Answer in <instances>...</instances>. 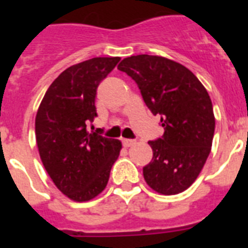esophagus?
I'll return each mask as SVG.
<instances>
[{
	"label": "esophagus",
	"mask_w": 248,
	"mask_h": 248,
	"mask_svg": "<svg viewBox=\"0 0 248 248\" xmlns=\"http://www.w3.org/2000/svg\"><path fill=\"white\" fill-rule=\"evenodd\" d=\"M122 144H124V147L128 148V147H132L134 144H136V141L134 139H124L122 140Z\"/></svg>",
	"instance_id": "1"
}]
</instances>
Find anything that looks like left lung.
<instances>
[{
	"label": "left lung",
	"mask_w": 248,
	"mask_h": 248,
	"mask_svg": "<svg viewBox=\"0 0 248 248\" xmlns=\"http://www.w3.org/2000/svg\"><path fill=\"white\" fill-rule=\"evenodd\" d=\"M118 69L135 81L165 128L162 138L148 141L153 158L143 167L144 179L161 194L184 192L211 152L215 117L207 90L188 68L162 56H130Z\"/></svg>",
	"instance_id": "left-lung-1"
}]
</instances>
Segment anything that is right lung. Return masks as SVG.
<instances>
[{
	"label": "right lung",
	"instance_id": "add662e5",
	"mask_svg": "<svg viewBox=\"0 0 248 248\" xmlns=\"http://www.w3.org/2000/svg\"><path fill=\"white\" fill-rule=\"evenodd\" d=\"M120 58H93L67 68L50 85L36 116V140L41 161L56 188L77 202L95 198L105 189L120 140L89 132L97 116L99 83Z\"/></svg>",
	"mask_w": 248,
	"mask_h": 248
}]
</instances>
